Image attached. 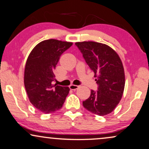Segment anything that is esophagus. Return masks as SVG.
Masks as SVG:
<instances>
[{"instance_id": "34e87169", "label": "esophagus", "mask_w": 149, "mask_h": 149, "mask_svg": "<svg viewBox=\"0 0 149 149\" xmlns=\"http://www.w3.org/2000/svg\"><path fill=\"white\" fill-rule=\"evenodd\" d=\"M69 88H70L71 90H76L78 88H79V86L75 85V84H71V85L69 86Z\"/></svg>"}]
</instances>
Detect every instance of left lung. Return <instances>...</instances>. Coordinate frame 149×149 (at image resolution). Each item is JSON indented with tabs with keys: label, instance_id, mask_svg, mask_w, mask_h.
I'll return each mask as SVG.
<instances>
[{
	"label": "left lung",
	"instance_id": "left-lung-1",
	"mask_svg": "<svg viewBox=\"0 0 149 149\" xmlns=\"http://www.w3.org/2000/svg\"><path fill=\"white\" fill-rule=\"evenodd\" d=\"M90 69L93 71L97 91H91L83 107L97 116L111 113L119 104L125 85L123 65L116 51L109 45L84 41L76 42Z\"/></svg>",
	"mask_w": 149,
	"mask_h": 149
}]
</instances>
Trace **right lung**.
I'll list each match as a JSON object with an SVG mask.
<instances>
[{"label": "right lung", "instance_id": "add662e5", "mask_svg": "<svg viewBox=\"0 0 149 149\" xmlns=\"http://www.w3.org/2000/svg\"><path fill=\"white\" fill-rule=\"evenodd\" d=\"M73 42L49 39L39 42L30 52L26 61L24 84L30 102L46 114L62 108L69 88L53 84L54 71L62 54Z\"/></svg>", "mask_w": 149, "mask_h": 149}]
</instances>
